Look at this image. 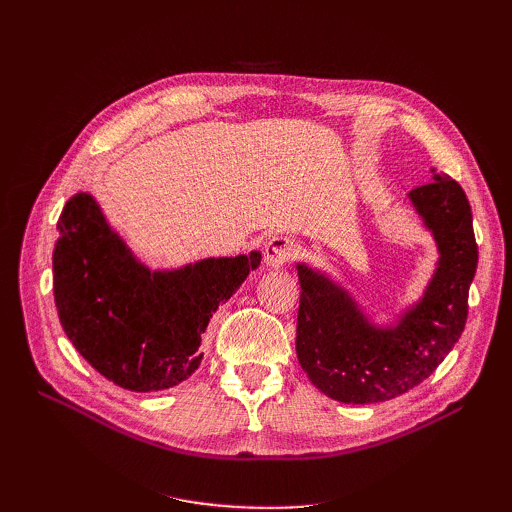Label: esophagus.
I'll return each instance as SVG.
<instances>
[{
  "instance_id": "34e87169",
  "label": "esophagus",
  "mask_w": 512,
  "mask_h": 512,
  "mask_svg": "<svg viewBox=\"0 0 512 512\" xmlns=\"http://www.w3.org/2000/svg\"><path fill=\"white\" fill-rule=\"evenodd\" d=\"M299 252V245L290 237H271L265 245V260L271 269H280Z\"/></svg>"
}]
</instances>
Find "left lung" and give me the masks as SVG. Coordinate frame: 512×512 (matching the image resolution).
I'll return each mask as SVG.
<instances>
[{"label":"left lung","instance_id":"left-lung-1","mask_svg":"<svg viewBox=\"0 0 512 512\" xmlns=\"http://www.w3.org/2000/svg\"><path fill=\"white\" fill-rule=\"evenodd\" d=\"M408 198L438 245V265L423 297L393 327L369 322L350 292L299 262L297 356L307 378L342 404H378L429 378L466 327L478 247L461 185L438 175Z\"/></svg>","mask_w":512,"mask_h":512}]
</instances>
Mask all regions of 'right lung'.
<instances>
[{"label": "right lung", "instance_id": "add662e5", "mask_svg": "<svg viewBox=\"0 0 512 512\" xmlns=\"http://www.w3.org/2000/svg\"><path fill=\"white\" fill-rule=\"evenodd\" d=\"M53 292L74 348L121 389L151 393L188 380L215 309L260 265V252L151 271L108 226L96 198L74 194L57 222Z\"/></svg>", "mask_w": 512, "mask_h": 512}]
</instances>
